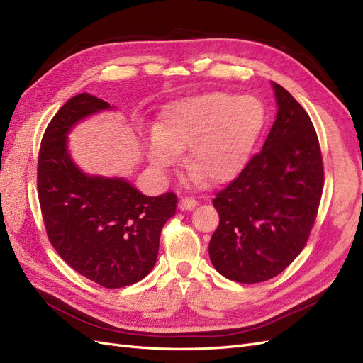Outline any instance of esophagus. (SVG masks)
Returning a JSON list of instances; mask_svg holds the SVG:
<instances>
[{
	"label": "esophagus",
	"mask_w": 363,
	"mask_h": 363,
	"mask_svg": "<svg viewBox=\"0 0 363 363\" xmlns=\"http://www.w3.org/2000/svg\"><path fill=\"white\" fill-rule=\"evenodd\" d=\"M197 205V202H196V199H193V197H181V201H179V209H193L194 206Z\"/></svg>",
	"instance_id": "esophagus-1"
}]
</instances>
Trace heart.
Wrapping results in <instances>:
<instances>
[{"mask_svg":"<svg viewBox=\"0 0 363 363\" xmlns=\"http://www.w3.org/2000/svg\"><path fill=\"white\" fill-rule=\"evenodd\" d=\"M267 111L259 98L233 93H203L170 102L155 131L145 138L152 166L170 169L186 149L189 179L226 182L242 170L262 134Z\"/></svg>","mask_w":363,"mask_h":363,"instance_id":"obj_1","label":"heart"}]
</instances>
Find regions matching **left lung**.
I'll return each instance as SVG.
<instances>
[{"label":"left lung","instance_id":"left-lung-1","mask_svg":"<svg viewBox=\"0 0 363 363\" xmlns=\"http://www.w3.org/2000/svg\"><path fill=\"white\" fill-rule=\"evenodd\" d=\"M277 114L259 154L216 194L220 223L209 259L233 282L282 273L306 245L323 193V158L305 108L272 83Z\"/></svg>","mask_w":363,"mask_h":363}]
</instances>
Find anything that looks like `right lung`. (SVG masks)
Here are the masks:
<instances>
[{"label": "right lung", "instance_id": "right-lung-1", "mask_svg": "<svg viewBox=\"0 0 363 363\" xmlns=\"http://www.w3.org/2000/svg\"><path fill=\"white\" fill-rule=\"evenodd\" d=\"M114 110L89 93L69 99L43 134L38 190L48 238L62 259L105 288L146 277L161 229L177 211L174 193L145 196L125 178L87 174L69 154V133L89 116Z\"/></svg>", "mask_w": 363, "mask_h": 363}]
</instances>
